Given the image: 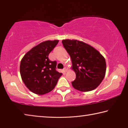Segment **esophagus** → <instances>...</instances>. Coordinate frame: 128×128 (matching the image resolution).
I'll return each mask as SVG.
<instances>
[{"label": "esophagus", "instance_id": "1", "mask_svg": "<svg viewBox=\"0 0 128 128\" xmlns=\"http://www.w3.org/2000/svg\"><path fill=\"white\" fill-rule=\"evenodd\" d=\"M67 70H68V69H67L66 68H64V69H63V72H64V73H66V72Z\"/></svg>", "mask_w": 128, "mask_h": 128}]
</instances>
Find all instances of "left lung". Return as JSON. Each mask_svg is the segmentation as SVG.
<instances>
[{
	"instance_id": "1",
	"label": "left lung",
	"mask_w": 128,
	"mask_h": 128,
	"mask_svg": "<svg viewBox=\"0 0 128 128\" xmlns=\"http://www.w3.org/2000/svg\"><path fill=\"white\" fill-rule=\"evenodd\" d=\"M63 46L70 55L72 69L76 77L72 82L75 89L90 92L100 85L105 76L106 62L104 58L90 45L76 40H64Z\"/></svg>"
}]
</instances>
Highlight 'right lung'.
Returning <instances> with one entry per match:
<instances>
[{
	"label": "right lung",
	"instance_id": "1",
	"mask_svg": "<svg viewBox=\"0 0 128 128\" xmlns=\"http://www.w3.org/2000/svg\"><path fill=\"white\" fill-rule=\"evenodd\" d=\"M59 42L46 40L34 47L24 56L20 62V74L28 89L34 94L43 95L52 90L62 73L56 70V61L48 55Z\"/></svg>",
	"mask_w": 128,
	"mask_h": 128
}]
</instances>
